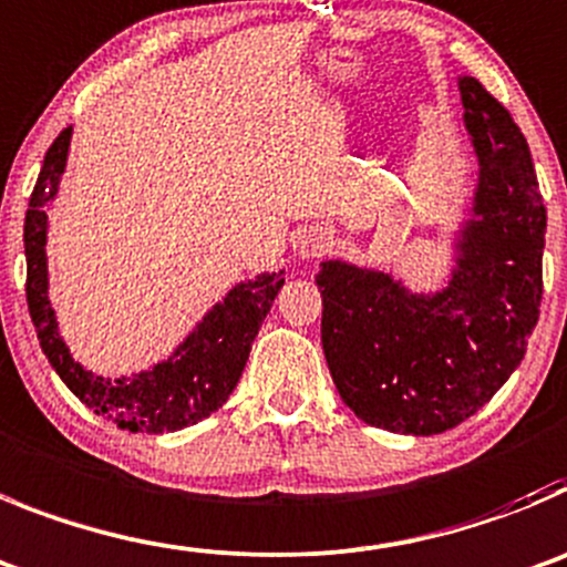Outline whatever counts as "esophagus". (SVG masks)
Instances as JSON below:
<instances>
[{"label":"esophagus","instance_id":"esophagus-1","mask_svg":"<svg viewBox=\"0 0 567 567\" xmlns=\"http://www.w3.org/2000/svg\"><path fill=\"white\" fill-rule=\"evenodd\" d=\"M326 244H329L326 233H309V236H303V241H300V256H303V258L318 256Z\"/></svg>","mask_w":567,"mask_h":567}]
</instances>
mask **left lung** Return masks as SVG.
I'll list each match as a JSON object with an SVG mask.
<instances>
[{
  "instance_id": "8db88e82",
  "label": "left lung",
  "mask_w": 567,
  "mask_h": 567,
  "mask_svg": "<svg viewBox=\"0 0 567 567\" xmlns=\"http://www.w3.org/2000/svg\"><path fill=\"white\" fill-rule=\"evenodd\" d=\"M477 154L472 219L453 278L413 295L388 272L323 261V354L342 402L371 427L435 435L466 422L526 354L543 300L545 205L532 152L484 83L458 78Z\"/></svg>"
}]
</instances>
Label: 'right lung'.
<instances>
[{
	"mask_svg": "<svg viewBox=\"0 0 567 567\" xmlns=\"http://www.w3.org/2000/svg\"><path fill=\"white\" fill-rule=\"evenodd\" d=\"M72 128L47 148L39 182L24 216V256H28V309L39 334L41 351L66 388L90 410L128 433H174L202 422L219 410L233 393L247 365L249 348L267 318L275 295L284 287V272H264L244 280L227 292L221 303L207 311L165 362L134 377H95L72 360L55 323V311L47 298V213L44 205L59 194Z\"/></svg>",
	"mask_w": 567,
	"mask_h": 567,
	"instance_id": "add662e5",
	"label": "right lung"
}]
</instances>
